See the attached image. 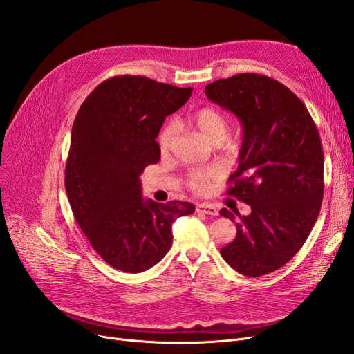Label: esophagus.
<instances>
[{
	"label": "esophagus",
	"mask_w": 354,
	"mask_h": 354,
	"mask_svg": "<svg viewBox=\"0 0 354 354\" xmlns=\"http://www.w3.org/2000/svg\"><path fill=\"white\" fill-rule=\"evenodd\" d=\"M196 211L199 214H205V216H217L218 214L217 208L211 203H199V205H196Z\"/></svg>",
	"instance_id": "34e87169"
}]
</instances>
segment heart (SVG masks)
Returning a JSON list of instances; mask_svg holds the SVG:
<instances>
[{"label": "heart", "mask_w": 354, "mask_h": 354, "mask_svg": "<svg viewBox=\"0 0 354 354\" xmlns=\"http://www.w3.org/2000/svg\"><path fill=\"white\" fill-rule=\"evenodd\" d=\"M192 122L198 128L199 133L212 143H220L226 138L229 133V116L221 109L214 108V106H202L196 109L192 115ZM176 133L174 121H167L162 128H160L158 136V146L160 152H167L173 137ZM214 180V173L208 169H192L187 176V186L196 192V194H203L211 186Z\"/></svg>", "instance_id": "b5f03b06"}]
</instances>
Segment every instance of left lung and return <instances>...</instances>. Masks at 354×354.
<instances>
[{
  "mask_svg": "<svg viewBox=\"0 0 354 354\" xmlns=\"http://www.w3.org/2000/svg\"><path fill=\"white\" fill-rule=\"evenodd\" d=\"M207 97L243 127L238 169L227 195L251 207L248 216L223 208L236 236L220 254L243 276L281 269L307 241L324 199V151L304 103L273 78L238 73L205 87Z\"/></svg>",
  "mask_w": 354,
  "mask_h": 354,
  "instance_id": "1",
  "label": "left lung"
}]
</instances>
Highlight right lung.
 <instances>
[{
	"mask_svg": "<svg viewBox=\"0 0 354 354\" xmlns=\"http://www.w3.org/2000/svg\"><path fill=\"white\" fill-rule=\"evenodd\" d=\"M192 90L120 75L97 85L75 116L68 199L95 252L121 272L142 273L158 264L173 243V223L195 211L190 202L145 201L138 178L159 160L160 127Z\"/></svg>",
	"mask_w": 354,
	"mask_h": 354,
	"instance_id": "right-lung-1",
	"label": "right lung"
}]
</instances>
